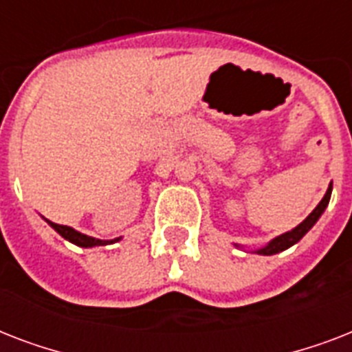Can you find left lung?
Listing matches in <instances>:
<instances>
[{
  "label": "left lung",
  "mask_w": 352,
  "mask_h": 352,
  "mask_svg": "<svg viewBox=\"0 0 352 352\" xmlns=\"http://www.w3.org/2000/svg\"><path fill=\"white\" fill-rule=\"evenodd\" d=\"M331 192H333V184L329 186L327 193H325V197L320 201V204H318L316 208L312 210V214L307 217L301 225H298L294 228V230L287 232V234L279 235V237H276V239H272L270 243H268L265 248H261V250H257V254H263V256H272V254H278V252H283L287 250L289 246L296 245L298 241L303 237V235L307 234V232L311 230L312 226H314V223H316L318 219H320V215L323 214V210L327 208L329 204V199H331Z\"/></svg>",
  "instance_id": "obj_1"
}]
</instances>
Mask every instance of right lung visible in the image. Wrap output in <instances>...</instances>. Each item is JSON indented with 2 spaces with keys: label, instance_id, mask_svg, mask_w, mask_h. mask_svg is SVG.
<instances>
[{
  "label": "right lung",
  "instance_id": "1",
  "mask_svg": "<svg viewBox=\"0 0 352 352\" xmlns=\"http://www.w3.org/2000/svg\"><path fill=\"white\" fill-rule=\"evenodd\" d=\"M49 225L54 228V230L58 232V234L62 235V237H65V239H69L71 243H74V245L78 246H102V245H107L109 241H102V239H95V237H89V235H84L80 234V232L73 230V228H69V226H63V225H56V223H52V221H49ZM118 241V239H115ZM113 243V241H111Z\"/></svg>",
  "mask_w": 352,
  "mask_h": 352
}]
</instances>
